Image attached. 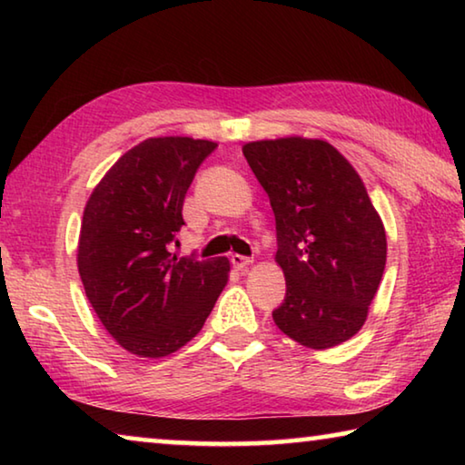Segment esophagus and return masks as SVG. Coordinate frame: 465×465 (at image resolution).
<instances>
[{"label": "esophagus", "mask_w": 465, "mask_h": 465, "mask_svg": "<svg viewBox=\"0 0 465 465\" xmlns=\"http://www.w3.org/2000/svg\"><path fill=\"white\" fill-rule=\"evenodd\" d=\"M232 264L235 266V269L243 271V269H246V266H250V264H252V258H248V256H240V254H232Z\"/></svg>", "instance_id": "esophagus-1"}]
</instances>
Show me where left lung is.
<instances>
[{
    "mask_svg": "<svg viewBox=\"0 0 465 465\" xmlns=\"http://www.w3.org/2000/svg\"><path fill=\"white\" fill-rule=\"evenodd\" d=\"M242 152L277 222L287 293L274 324L313 351L346 342L365 324L388 254L363 180L324 139H261Z\"/></svg>",
    "mask_w": 465,
    "mask_h": 465,
    "instance_id": "left-lung-1",
    "label": "left lung"
}]
</instances>
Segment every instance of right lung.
Listing matches in <instances>:
<instances>
[{
	"mask_svg": "<svg viewBox=\"0 0 465 465\" xmlns=\"http://www.w3.org/2000/svg\"><path fill=\"white\" fill-rule=\"evenodd\" d=\"M215 141L149 137L123 153L84 209L77 271L108 334L137 357H168L201 332L230 279L225 256L178 258L168 246Z\"/></svg>",
	"mask_w": 465,
	"mask_h": 465,
	"instance_id": "obj_1",
	"label": "right lung"
}]
</instances>
